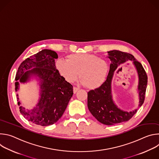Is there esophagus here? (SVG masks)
Listing matches in <instances>:
<instances>
[{
  "label": "esophagus",
  "instance_id": "esophagus-1",
  "mask_svg": "<svg viewBox=\"0 0 159 159\" xmlns=\"http://www.w3.org/2000/svg\"><path fill=\"white\" fill-rule=\"evenodd\" d=\"M79 90V88L74 87V94H75V93L78 91Z\"/></svg>",
  "mask_w": 159,
  "mask_h": 159
}]
</instances>
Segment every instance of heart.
<instances>
[{
	"label": "heart",
	"instance_id": "1",
	"mask_svg": "<svg viewBox=\"0 0 159 159\" xmlns=\"http://www.w3.org/2000/svg\"><path fill=\"white\" fill-rule=\"evenodd\" d=\"M55 67L60 75L69 83L75 82L79 74L80 83L89 89L101 86L109 70L106 60L89 53H73L66 56V60L58 59Z\"/></svg>",
	"mask_w": 159,
	"mask_h": 159
}]
</instances>
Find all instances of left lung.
<instances>
[{"label": "left lung", "mask_w": 159, "mask_h": 159, "mask_svg": "<svg viewBox=\"0 0 159 159\" xmlns=\"http://www.w3.org/2000/svg\"><path fill=\"white\" fill-rule=\"evenodd\" d=\"M108 53V57L111 61L108 75L99 87L88 92L87 106L90 113L100 123L106 125H114L129 120L138 110L136 109L129 112L123 111L118 108L113 102L111 85L115 70L120 64L128 60L133 61L139 77V107L142 106L145 101L148 77L142 65L132 55L118 50L109 51Z\"/></svg>", "instance_id": "obj_1"}]
</instances>
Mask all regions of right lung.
I'll return each mask as SVG.
<instances>
[{
	"mask_svg": "<svg viewBox=\"0 0 159 159\" xmlns=\"http://www.w3.org/2000/svg\"><path fill=\"white\" fill-rule=\"evenodd\" d=\"M57 58L58 55L55 52L43 50L22 61L16 73V91L19 82H27L32 74L36 75L41 80L40 99L36 107L31 111L22 106L19 107L22 116L37 125L47 126L57 123L73 95V86L60 75L56 69L55 60ZM33 67L35 68L29 70ZM18 105L20 106L19 101Z\"/></svg>",
	"mask_w": 159,
	"mask_h": 159,
	"instance_id": "right-lung-1",
	"label": "right lung"
}]
</instances>
